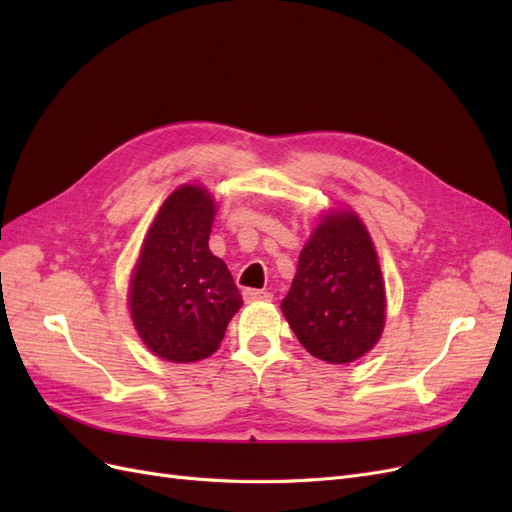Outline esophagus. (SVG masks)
Here are the masks:
<instances>
[{
	"instance_id": "esophagus-1",
	"label": "esophagus",
	"mask_w": 512,
	"mask_h": 512,
	"mask_svg": "<svg viewBox=\"0 0 512 512\" xmlns=\"http://www.w3.org/2000/svg\"><path fill=\"white\" fill-rule=\"evenodd\" d=\"M243 299L247 303H254V301H271L273 294L267 290H256V288H245L243 290Z\"/></svg>"
}]
</instances>
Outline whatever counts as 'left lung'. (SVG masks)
<instances>
[{
	"label": "left lung",
	"instance_id": "8db88e82",
	"mask_svg": "<svg viewBox=\"0 0 512 512\" xmlns=\"http://www.w3.org/2000/svg\"><path fill=\"white\" fill-rule=\"evenodd\" d=\"M282 312L303 348L352 363L378 344L386 320L376 247L354 211L322 215L299 256Z\"/></svg>",
	"mask_w": 512,
	"mask_h": 512
}]
</instances>
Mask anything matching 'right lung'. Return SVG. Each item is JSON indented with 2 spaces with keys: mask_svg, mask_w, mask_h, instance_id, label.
Here are the masks:
<instances>
[{
  "mask_svg": "<svg viewBox=\"0 0 512 512\" xmlns=\"http://www.w3.org/2000/svg\"><path fill=\"white\" fill-rule=\"evenodd\" d=\"M215 211L205 188L181 185L160 207L132 273V322L166 361L207 359L243 305L226 262L209 250Z\"/></svg>",
  "mask_w": 512,
  "mask_h": 512,
  "instance_id": "add662e5",
  "label": "right lung"
}]
</instances>
